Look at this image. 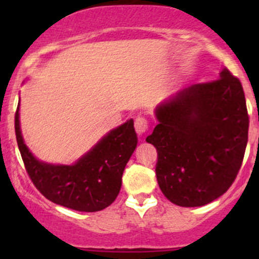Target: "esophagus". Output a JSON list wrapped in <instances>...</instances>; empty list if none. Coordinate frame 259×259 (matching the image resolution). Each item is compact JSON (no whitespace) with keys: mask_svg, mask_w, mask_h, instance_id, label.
Returning <instances> with one entry per match:
<instances>
[{"mask_svg":"<svg viewBox=\"0 0 259 259\" xmlns=\"http://www.w3.org/2000/svg\"><path fill=\"white\" fill-rule=\"evenodd\" d=\"M134 126H135V132H137L138 134L144 135L145 133L149 130V122H148V120L144 119V117L139 116L135 119Z\"/></svg>","mask_w":259,"mask_h":259,"instance_id":"obj_1","label":"esophagus"}]
</instances>
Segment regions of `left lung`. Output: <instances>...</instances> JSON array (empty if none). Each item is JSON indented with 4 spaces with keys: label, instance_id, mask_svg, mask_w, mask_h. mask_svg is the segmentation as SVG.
Wrapping results in <instances>:
<instances>
[{
    "label": "left lung",
    "instance_id": "1",
    "mask_svg": "<svg viewBox=\"0 0 259 259\" xmlns=\"http://www.w3.org/2000/svg\"><path fill=\"white\" fill-rule=\"evenodd\" d=\"M158 125L146 138L158 151L156 179L180 207H202L229 189L248 142L244 91L223 69L219 79L194 83L155 110Z\"/></svg>",
    "mask_w": 259,
    "mask_h": 259
}]
</instances>
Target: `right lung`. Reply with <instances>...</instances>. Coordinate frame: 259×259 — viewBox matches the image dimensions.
<instances>
[{"label": "right lung", "mask_w": 259, "mask_h": 259, "mask_svg": "<svg viewBox=\"0 0 259 259\" xmlns=\"http://www.w3.org/2000/svg\"><path fill=\"white\" fill-rule=\"evenodd\" d=\"M18 149L31 182L52 203L79 211L105 209L116 199L126 163L138 144L133 119L111 130L74 165L37 160L25 145L15 114Z\"/></svg>", "instance_id": "add662e5"}]
</instances>
